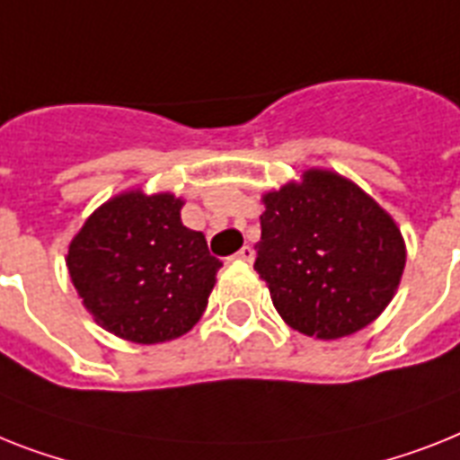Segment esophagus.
<instances>
[{"mask_svg":"<svg viewBox=\"0 0 460 460\" xmlns=\"http://www.w3.org/2000/svg\"><path fill=\"white\" fill-rule=\"evenodd\" d=\"M234 256H237L239 261H244V263H252V261H253V249L249 244H244V246H242V249H239L237 253H234Z\"/></svg>","mask_w":460,"mask_h":460,"instance_id":"1","label":"esophagus"}]
</instances>
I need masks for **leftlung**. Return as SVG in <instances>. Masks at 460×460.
Here are the masks:
<instances>
[{"label": "left lung", "mask_w": 460, "mask_h": 460, "mask_svg": "<svg viewBox=\"0 0 460 460\" xmlns=\"http://www.w3.org/2000/svg\"><path fill=\"white\" fill-rule=\"evenodd\" d=\"M253 270L275 310L320 341L350 336L393 301L407 263L400 227L362 188L333 171L263 197Z\"/></svg>", "instance_id": "1"}]
</instances>
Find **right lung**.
<instances>
[{"instance_id":"obj_1","label":"right lung","mask_w":460,"mask_h":460,"mask_svg":"<svg viewBox=\"0 0 460 460\" xmlns=\"http://www.w3.org/2000/svg\"><path fill=\"white\" fill-rule=\"evenodd\" d=\"M183 199L128 190L89 216L67 270L93 320L131 343H164L199 322L221 261L181 221Z\"/></svg>"}]
</instances>
